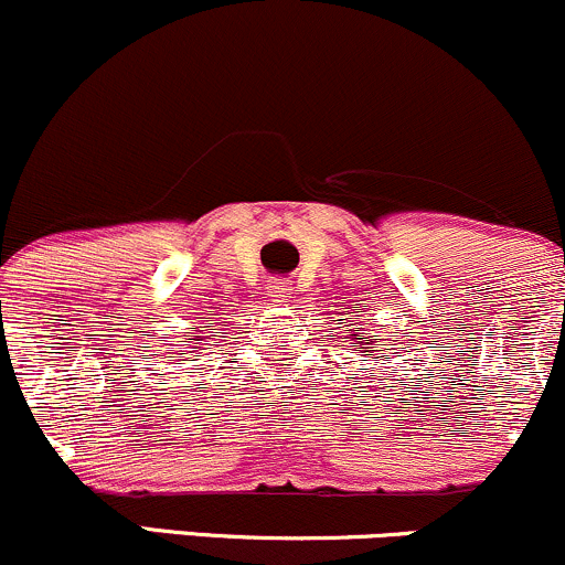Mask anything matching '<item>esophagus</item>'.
I'll return each instance as SVG.
<instances>
[{"label": "esophagus", "instance_id": "esophagus-1", "mask_svg": "<svg viewBox=\"0 0 565 565\" xmlns=\"http://www.w3.org/2000/svg\"><path fill=\"white\" fill-rule=\"evenodd\" d=\"M268 295L273 297V302H287L289 297V281L287 278H270L268 281Z\"/></svg>", "mask_w": 565, "mask_h": 565}]
</instances>
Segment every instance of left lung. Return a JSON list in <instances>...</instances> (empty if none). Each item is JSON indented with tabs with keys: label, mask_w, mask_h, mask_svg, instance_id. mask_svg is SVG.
Returning a JSON list of instances; mask_svg holds the SVG:
<instances>
[{
	"label": "left lung",
	"mask_w": 565,
	"mask_h": 565,
	"mask_svg": "<svg viewBox=\"0 0 565 565\" xmlns=\"http://www.w3.org/2000/svg\"><path fill=\"white\" fill-rule=\"evenodd\" d=\"M353 332H356V340H359V343H362V340H364V332H359V330H353Z\"/></svg>",
	"instance_id": "1"
}]
</instances>
